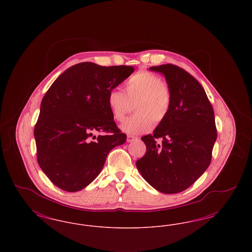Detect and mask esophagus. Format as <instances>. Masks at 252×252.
I'll list each match as a JSON object with an SVG mask.
<instances>
[{"mask_svg":"<svg viewBox=\"0 0 252 252\" xmlns=\"http://www.w3.org/2000/svg\"><path fill=\"white\" fill-rule=\"evenodd\" d=\"M138 138L137 137H135V136H131V135H127V142L128 143H132V142H134L135 140H137Z\"/></svg>","mask_w":252,"mask_h":252,"instance_id":"esophagus-1","label":"esophagus"}]
</instances>
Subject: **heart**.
Segmentation results:
<instances>
[{"instance_id":"1","label":"heart","mask_w":252,"mask_h":252,"mask_svg":"<svg viewBox=\"0 0 252 252\" xmlns=\"http://www.w3.org/2000/svg\"><path fill=\"white\" fill-rule=\"evenodd\" d=\"M125 93L113 89L108 93V107L116 122H123L131 112L136 114L126 121L122 131L138 135L150 131L157 125L167 119L172 108V94L164 81L155 73L137 72L126 82Z\"/></svg>"}]
</instances>
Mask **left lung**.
Here are the masks:
<instances>
[{
  "instance_id": "obj_1",
  "label": "left lung",
  "mask_w": 252,
  "mask_h": 252,
  "mask_svg": "<svg viewBox=\"0 0 252 252\" xmlns=\"http://www.w3.org/2000/svg\"><path fill=\"white\" fill-rule=\"evenodd\" d=\"M149 69L165 76L172 108L153 134L142 137L146 153L136 166L158 192L177 193L189 188L211 163L217 138L215 112L203 87L189 72L173 64Z\"/></svg>"
}]
</instances>
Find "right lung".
<instances>
[{
  "mask_svg": "<svg viewBox=\"0 0 252 252\" xmlns=\"http://www.w3.org/2000/svg\"><path fill=\"white\" fill-rule=\"evenodd\" d=\"M131 66L75 64L56 79L40 105L35 126L36 159L56 186L77 192L95 180L109 151L126 141L111 116L108 93Z\"/></svg>",
  "mask_w": 252,
  "mask_h": 252,
  "instance_id": "obj_1",
  "label": "right lung"
}]
</instances>
